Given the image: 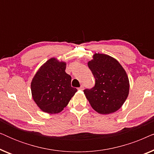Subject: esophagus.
Here are the masks:
<instances>
[{
	"label": "esophagus",
	"instance_id": "34e87169",
	"mask_svg": "<svg viewBox=\"0 0 154 154\" xmlns=\"http://www.w3.org/2000/svg\"><path fill=\"white\" fill-rule=\"evenodd\" d=\"M83 89H84V86L83 85H81V87L79 88V90H83Z\"/></svg>",
	"mask_w": 154,
	"mask_h": 154
}]
</instances>
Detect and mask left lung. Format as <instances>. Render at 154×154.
<instances>
[{
	"label": "left lung",
	"instance_id": "left-lung-1",
	"mask_svg": "<svg viewBox=\"0 0 154 154\" xmlns=\"http://www.w3.org/2000/svg\"><path fill=\"white\" fill-rule=\"evenodd\" d=\"M95 85L83 90L92 109L101 114L119 110L129 94V80L121 64L112 57L95 53L88 63Z\"/></svg>",
	"mask_w": 154,
	"mask_h": 154
}]
</instances>
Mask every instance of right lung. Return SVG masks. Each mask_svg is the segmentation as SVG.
<instances>
[{"label": "right lung", "instance_id": "right-lung-1", "mask_svg": "<svg viewBox=\"0 0 154 154\" xmlns=\"http://www.w3.org/2000/svg\"><path fill=\"white\" fill-rule=\"evenodd\" d=\"M66 64L51 58L42 65L32 79L31 94L42 111L58 113L67 106L77 92L71 85V75L65 72Z\"/></svg>", "mask_w": 154, "mask_h": 154}]
</instances>
